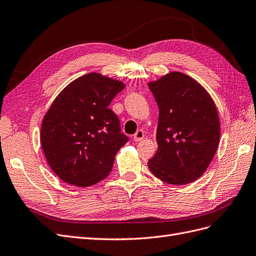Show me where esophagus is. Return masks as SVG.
I'll return each instance as SVG.
<instances>
[{
	"instance_id": "34e87169",
	"label": "esophagus",
	"mask_w": 256,
	"mask_h": 256,
	"mask_svg": "<svg viewBox=\"0 0 256 256\" xmlns=\"http://www.w3.org/2000/svg\"><path fill=\"white\" fill-rule=\"evenodd\" d=\"M144 130H138L137 132L135 133V135H134V140L135 142H142L144 140Z\"/></svg>"
}]
</instances>
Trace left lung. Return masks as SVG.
Instances as JSON below:
<instances>
[{"label": "left lung", "instance_id": "8db88e82", "mask_svg": "<svg viewBox=\"0 0 256 256\" xmlns=\"http://www.w3.org/2000/svg\"><path fill=\"white\" fill-rule=\"evenodd\" d=\"M149 88L158 107V151L148 166L156 177L184 186L205 172L218 149L220 122L214 102L193 78L170 72Z\"/></svg>", "mask_w": 256, "mask_h": 256}]
</instances>
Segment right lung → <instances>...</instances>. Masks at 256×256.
I'll use <instances>...</instances> for the list:
<instances>
[{
    "mask_svg": "<svg viewBox=\"0 0 256 256\" xmlns=\"http://www.w3.org/2000/svg\"><path fill=\"white\" fill-rule=\"evenodd\" d=\"M123 82L90 72L70 82L44 116L40 142L51 170L66 184L90 186L112 172L130 138L108 106Z\"/></svg>",
    "mask_w": 256,
    "mask_h": 256,
    "instance_id": "right-lung-1",
    "label": "right lung"
}]
</instances>
